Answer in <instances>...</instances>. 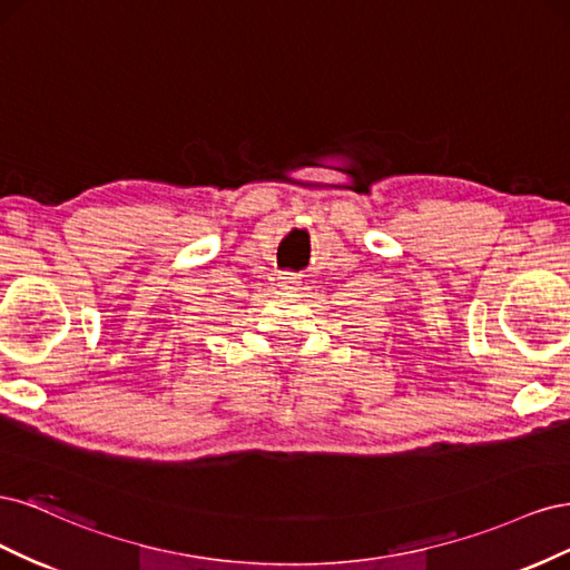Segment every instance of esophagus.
Masks as SVG:
<instances>
[{"label": "esophagus", "instance_id": "obj_1", "mask_svg": "<svg viewBox=\"0 0 570 570\" xmlns=\"http://www.w3.org/2000/svg\"><path fill=\"white\" fill-rule=\"evenodd\" d=\"M299 283H302V281H299V275H297V273H283L278 285H281L283 289L292 292V289H299Z\"/></svg>", "mask_w": 570, "mask_h": 570}]
</instances>
